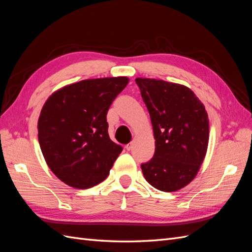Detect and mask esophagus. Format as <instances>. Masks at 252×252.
I'll list each match as a JSON object with an SVG mask.
<instances>
[{"label":"esophagus","instance_id":"obj_1","mask_svg":"<svg viewBox=\"0 0 252 252\" xmlns=\"http://www.w3.org/2000/svg\"><path fill=\"white\" fill-rule=\"evenodd\" d=\"M125 148H126L128 151H130V150L132 149V143H129V144H127L126 146H125Z\"/></svg>","mask_w":252,"mask_h":252}]
</instances>
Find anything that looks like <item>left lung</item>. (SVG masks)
Here are the masks:
<instances>
[{
    "label": "left lung",
    "instance_id": "left-lung-1",
    "mask_svg": "<svg viewBox=\"0 0 252 252\" xmlns=\"http://www.w3.org/2000/svg\"><path fill=\"white\" fill-rule=\"evenodd\" d=\"M149 111L156 151L141 168L151 186L165 192L185 187L199 171L207 151L209 121L188 87L156 79H135Z\"/></svg>",
    "mask_w": 252,
    "mask_h": 252
}]
</instances>
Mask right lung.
<instances>
[{"label":"right lung","instance_id":"1","mask_svg":"<svg viewBox=\"0 0 252 252\" xmlns=\"http://www.w3.org/2000/svg\"><path fill=\"white\" fill-rule=\"evenodd\" d=\"M128 81L84 80L59 89L44 104L37 122L40 147L65 184L86 189L107 178L123 147L110 140L106 116Z\"/></svg>","mask_w":252,"mask_h":252}]
</instances>
